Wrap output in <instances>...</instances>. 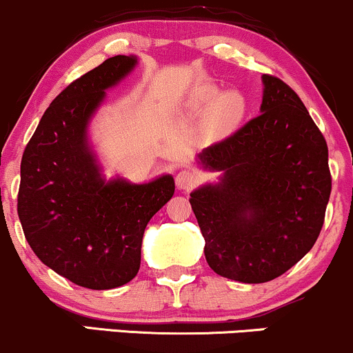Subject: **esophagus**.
Wrapping results in <instances>:
<instances>
[{"instance_id": "34e87169", "label": "esophagus", "mask_w": 353, "mask_h": 353, "mask_svg": "<svg viewBox=\"0 0 353 353\" xmlns=\"http://www.w3.org/2000/svg\"><path fill=\"white\" fill-rule=\"evenodd\" d=\"M199 182V176L192 169H182L176 176V184L179 189H192Z\"/></svg>"}]
</instances>
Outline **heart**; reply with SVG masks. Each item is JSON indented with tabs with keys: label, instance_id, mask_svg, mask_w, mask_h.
Listing matches in <instances>:
<instances>
[{
	"label": "heart",
	"instance_id": "obj_1",
	"mask_svg": "<svg viewBox=\"0 0 353 353\" xmlns=\"http://www.w3.org/2000/svg\"><path fill=\"white\" fill-rule=\"evenodd\" d=\"M189 108L196 114L209 112V123L212 129L217 132H228L242 119L247 103L244 94L236 89L221 94V89L214 84H201L190 92Z\"/></svg>",
	"mask_w": 353,
	"mask_h": 353
}]
</instances>
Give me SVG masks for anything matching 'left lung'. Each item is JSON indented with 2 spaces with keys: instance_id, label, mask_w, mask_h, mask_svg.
Listing matches in <instances>:
<instances>
[{
  "instance_id": "obj_1",
  "label": "left lung",
  "mask_w": 353,
  "mask_h": 353,
  "mask_svg": "<svg viewBox=\"0 0 353 353\" xmlns=\"http://www.w3.org/2000/svg\"><path fill=\"white\" fill-rule=\"evenodd\" d=\"M261 114L197 159L222 171L190 192L214 272L244 283L279 277L314 247L329 204V149L301 98L264 74Z\"/></svg>"
}]
</instances>
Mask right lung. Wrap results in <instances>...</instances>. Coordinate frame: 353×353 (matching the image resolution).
<instances>
[{"label":"right lung","instance_id":"right-lung-1","mask_svg":"<svg viewBox=\"0 0 353 353\" xmlns=\"http://www.w3.org/2000/svg\"><path fill=\"white\" fill-rule=\"evenodd\" d=\"M137 64L114 56L61 91L46 109L21 159L18 216L44 265L92 290L121 287L141 265L144 229L172 197V176L145 184L106 181L89 145L88 125L106 89Z\"/></svg>","mask_w":353,"mask_h":353}]
</instances>
